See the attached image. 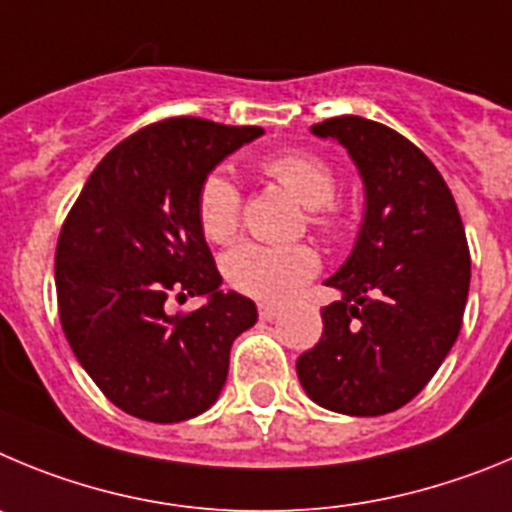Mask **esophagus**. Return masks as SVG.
Here are the masks:
<instances>
[{
	"mask_svg": "<svg viewBox=\"0 0 512 512\" xmlns=\"http://www.w3.org/2000/svg\"><path fill=\"white\" fill-rule=\"evenodd\" d=\"M280 311H283V308L275 306V303H260V319L273 321L275 316H280Z\"/></svg>",
	"mask_w": 512,
	"mask_h": 512,
	"instance_id": "1",
	"label": "esophagus"
}]
</instances>
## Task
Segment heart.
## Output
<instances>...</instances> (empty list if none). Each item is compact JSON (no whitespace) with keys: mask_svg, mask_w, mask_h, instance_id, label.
I'll list each match as a JSON object with an SVG mask.
<instances>
[{"mask_svg":"<svg viewBox=\"0 0 512 512\" xmlns=\"http://www.w3.org/2000/svg\"><path fill=\"white\" fill-rule=\"evenodd\" d=\"M260 170L270 181L280 183L293 199L308 206V222L321 234H334L342 227V211L334 204V170L306 150H285L267 155ZM199 224L206 239L224 245L237 234L242 199L224 173H211L199 188ZM224 275L229 285L260 301H283L293 296L319 270V255L308 245H260L245 242L224 255Z\"/></svg>","mask_w":512,"mask_h":512,"instance_id":"heart-1","label":"heart"}]
</instances>
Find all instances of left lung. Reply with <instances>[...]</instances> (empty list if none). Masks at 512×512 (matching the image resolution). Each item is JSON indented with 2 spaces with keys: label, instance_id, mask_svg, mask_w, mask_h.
<instances>
[{
  "label": "left lung",
  "instance_id": "obj_1",
  "mask_svg": "<svg viewBox=\"0 0 512 512\" xmlns=\"http://www.w3.org/2000/svg\"><path fill=\"white\" fill-rule=\"evenodd\" d=\"M311 132L347 150L365 186V214L344 265L324 285V334L296 362L313 403L382 416L416 398L462 329L469 250L454 196L436 165L395 130L334 117Z\"/></svg>",
  "mask_w": 512,
  "mask_h": 512
}]
</instances>
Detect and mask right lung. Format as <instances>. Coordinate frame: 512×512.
<instances>
[{
	"instance_id": "right-lung-1",
	"label": "right lung",
	"mask_w": 512,
	"mask_h": 512,
	"mask_svg": "<svg viewBox=\"0 0 512 512\" xmlns=\"http://www.w3.org/2000/svg\"><path fill=\"white\" fill-rule=\"evenodd\" d=\"M262 127L176 117L119 142L94 168L55 250L66 339L99 390L130 416L178 423L209 411L229 349L257 306L224 293L199 224V188ZM170 295L207 303L181 317Z\"/></svg>"
}]
</instances>
